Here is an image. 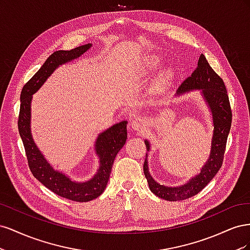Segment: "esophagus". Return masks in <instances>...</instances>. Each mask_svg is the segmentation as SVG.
Instances as JSON below:
<instances>
[{
	"mask_svg": "<svg viewBox=\"0 0 250 250\" xmlns=\"http://www.w3.org/2000/svg\"><path fill=\"white\" fill-rule=\"evenodd\" d=\"M130 126L135 130H141L146 126V121L143 118H134L130 122Z\"/></svg>",
	"mask_w": 250,
	"mask_h": 250,
	"instance_id": "1",
	"label": "esophagus"
}]
</instances>
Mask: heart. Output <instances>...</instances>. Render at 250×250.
Here are the masks:
<instances>
[{
	"mask_svg": "<svg viewBox=\"0 0 250 250\" xmlns=\"http://www.w3.org/2000/svg\"><path fill=\"white\" fill-rule=\"evenodd\" d=\"M161 62H162V60L158 56H156V55L148 56L145 60V63H144V75L148 76V75H150L151 73H153L157 69V67L160 66ZM173 76H174V71L172 69H170V67L164 70L156 78V80L154 82V85H153V89L154 90L164 89L171 82V80L173 79Z\"/></svg>",
	"mask_w": 250,
	"mask_h": 250,
	"instance_id": "b5f03b06",
	"label": "heart"
}]
</instances>
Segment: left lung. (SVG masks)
I'll return each instance as SVG.
<instances>
[{
  "mask_svg": "<svg viewBox=\"0 0 250 250\" xmlns=\"http://www.w3.org/2000/svg\"><path fill=\"white\" fill-rule=\"evenodd\" d=\"M199 90L204 102L208 105L213 122V135H211L210 152L207 162L200 168L198 174L191 177L187 183L181 186L169 187L161 185L151 176L148 166V153L144 163V174L148 181L150 191L157 197L168 201L185 200L198 194L221 168L223 155L225 151L226 140L231 126V109L226 87L223 80L218 76L215 71L208 64L203 54L200 55L196 70L181 83L175 93V97ZM150 151V142L144 141Z\"/></svg>",
  "mask_w": 250,
  "mask_h": 250,
  "instance_id": "obj_1",
  "label": "left lung"
}]
</instances>
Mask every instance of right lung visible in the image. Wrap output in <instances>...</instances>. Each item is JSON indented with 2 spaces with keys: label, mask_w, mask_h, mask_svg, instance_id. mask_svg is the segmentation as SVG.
<instances>
[{
  "label": "right lung",
  "mask_w": 250,
  "mask_h": 250,
  "mask_svg": "<svg viewBox=\"0 0 250 250\" xmlns=\"http://www.w3.org/2000/svg\"><path fill=\"white\" fill-rule=\"evenodd\" d=\"M92 46L93 43H86L70 51L59 50L47 58L41 69L21 89L18 122L20 135L24 144L28 164L33 176L52 192L63 198L78 202L96 199L104 192L108 183L112 164L119 151L125 145L127 121L113 124L97 135L94 147L99 158V168L90 179L77 181L62 171L55 170L37 147L31 133V102L33 95L43 85L57 67L79 58Z\"/></svg>",
  "instance_id": "right-lung-1"
}]
</instances>
